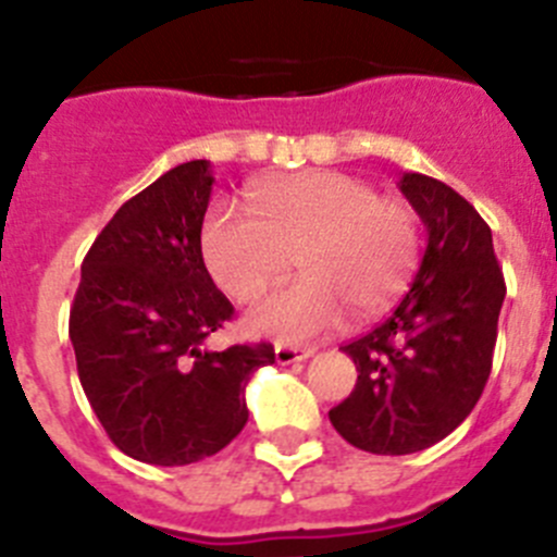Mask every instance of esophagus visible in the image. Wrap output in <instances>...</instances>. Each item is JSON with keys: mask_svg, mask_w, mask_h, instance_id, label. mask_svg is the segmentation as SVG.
Listing matches in <instances>:
<instances>
[{"mask_svg": "<svg viewBox=\"0 0 557 557\" xmlns=\"http://www.w3.org/2000/svg\"><path fill=\"white\" fill-rule=\"evenodd\" d=\"M312 348H298V346H287V343H278L275 346V362L278 366H293V362H304V359L312 357Z\"/></svg>", "mask_w": 557, "mask_h": 557, "instance_id": "34e87169", "label": "esophagus"}]
</instances>
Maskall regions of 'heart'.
<instances>
[{"mask_svg": "<svg viewBox=\"0 0 557 557\" xmlns=\"http://www.w3.org/2000/svg\"><path fill=\"white\" fill-rule=\"evenodd\" d=\"M256 220L214 206L200 231L211 278L236 301H253L293 264L301 278L248 314L250 332L309 343L357 318L385 312L418 270L421 223L405 200L379 198L343 172H301L250 191Z\"/></svg>", "mask_w": 557, "mask_h": 557, "instance_id": "b5f03b06", "label": "heart"}]
</instances>
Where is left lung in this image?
<instances>
[{
	"label": "left lung",
	"mask_w": 557,
	"mask_h": 557,
	"mask_svg": "<svg viewBox=\"0 0 557 557\" xmlns=\"http://www.w3.org/2000/svg\"><path fill=\"white\" fill-rule=\"evenodd\" d=\"M398 189L426 225L424 259L391 318L343 346L357 385L329 410L334 430L371 455L430 449L466 421L488 382L505 301L474 206L421 172H405Z\"/></svg>",
	"instance_id": "1"
}]
</instances>
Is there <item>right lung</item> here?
<instances>
[{
    "label": "right lung",
    "mask_w": 557,
    "mask_h": 557,
    "mask_svg": "<svg viewBox=\"0 0 557 557\" xmlns=\"http://www.w3.org/2000/svg\"><path fill=\"white\" fill-rule=\"evenodd\" d=\"M211 184L209 161H186L122 203L69 312L88 405L116 449L150 466L225 449L248 424V379L275 359L270 343L206 348L234 314L200 250Z\"/></svg>",
    "instance_id": "obj_1"
}]
</instances>
